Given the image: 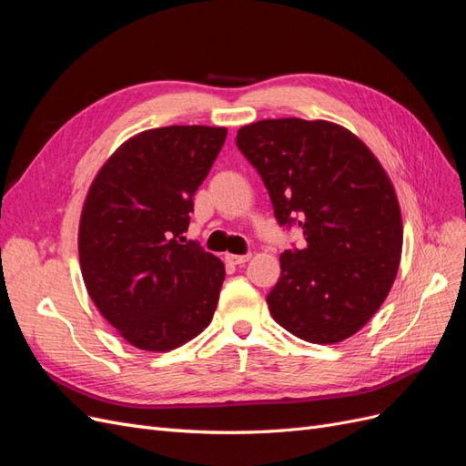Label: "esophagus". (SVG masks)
<instances>
[{"instance_id": "esophagus-1", "label": "esophagus", "mask_w": 466, "mask_h": 466, "mask_svg": "<svg viewBox=\"0 0 466 466\" xmlns=\"http://www.w3.org/2000/svg\"><path fill=\"white\" fill-rule=\"evenodd\" d=\"M250 258V255H225V260H228L229 264H245L247 260Z\"/></svg>"}]
</instances>
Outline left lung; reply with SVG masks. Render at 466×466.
<instances>
[{"label": "left lung", "mask_w": 466, "mask_h": 466, "mask_svg": "<svg viewBox=\"0 0 466 466\" xmlns=\"http://www.w3.org/2000/svg\"><path fill=\"white\" fill-rule=\"evenodd\" d=\"M237 147L258 171L278 223L305 237L303 248L281 252L270 315L305 342L346 340L399 272L402 218L389 175L356 134L327 120H260L237 132Z\"/></svg>", "instance_id": "obj_1"}]
</instances>
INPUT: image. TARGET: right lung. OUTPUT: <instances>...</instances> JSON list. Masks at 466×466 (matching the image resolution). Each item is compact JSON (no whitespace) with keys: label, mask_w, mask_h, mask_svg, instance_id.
Masks as SVG:
<instances>
[{"label":"right lung","mask_w":466,"mask_h":466,"mask_svg":"<svg viewBox=\"0 0 466 466\" xmlns=\"http://www.w3.org/2000/svg\"><path fill=\"white\" fill-rule=\"evenodd\" d=\"M225 137L211 126L139 132L87 192L77 238L83 281L101 315L139 350H175L214 319L225 266L182 233Z\"/></svg>","instance_id":"obj_1"}]
</instances>
